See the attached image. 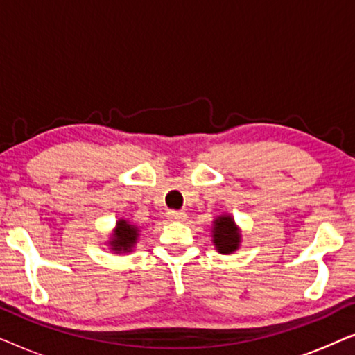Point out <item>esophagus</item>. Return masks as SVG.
Wrapping results in <instances>:
<instances>
[{"instance_id":"esophagus-1","label":"esophagus","mask_w":355,"mask_h":355,"mask_svg":"<svg viewBox=\"0 0 355 355\" xmlns=\"http://www.w3.org/2000/svg\"><path fill=\"white\" fill-rule=\"evenodd\" d=\"M186 218H187V215L184 211H176V210L168 211V220L169 221H184Z\"/></svg>"}]
</instances>
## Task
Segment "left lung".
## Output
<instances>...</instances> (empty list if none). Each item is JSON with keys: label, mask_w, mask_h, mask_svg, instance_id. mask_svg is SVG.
I'll list each match as a JSON object with an SVG mask.
<instances>
[{"label": "left lung", "mask_w": 355, "mask_h": 355, "mask_svg": "<svg viewBox=\"0 0 355 355\" xmlns=\"http://www.w3.org/2000/svg\"><path fill=\"white\" fill-rule=\"evenodd\" d=\"M213 244L220 254H232L239 249L241 231L236 226L234 218L231 215H221L213 221L211 227Z\"/></svg>", "instance_id": "left-lung-1"}]
</instances>
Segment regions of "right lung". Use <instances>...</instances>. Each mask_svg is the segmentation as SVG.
<instances>
[{
	"label": "right lung",
	"instance_id": "add662e5",
	"mask_svg": "<svg viewBox=\"0 0 355 355\" xmlns=\"http://www.w3.org/2000/svg\"><path fill=\"white\" fill-rule=\"evenodd\" d=\"M139 239V227L130 225L129 221L119 220L116 223L114 232L110 239V247L111 250L116 252V254H128L134 249L135 242Z\"/></svg>",
	"mask_w": 355,
	"mask_h": 355
}]
</instances>
